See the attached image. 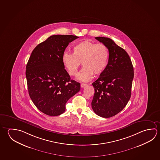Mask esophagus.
<instances>
[{
    "mask_svg": "<svg viewBox=\"0 0 160 160\" xmlns=\"http://www.w3.org/2000/svg\"><path fill=\"white\" fill-rule=\"evenodd\" d=\"M87 84H84V83H81V85H80V86H81V88H84V87H85V86H87Z\"/></svg>",
    "mask_w": 160,
    "mask_h": 160,
    "instance_id": "34e87169",
    "label": "esophagus"
}]
</instances>
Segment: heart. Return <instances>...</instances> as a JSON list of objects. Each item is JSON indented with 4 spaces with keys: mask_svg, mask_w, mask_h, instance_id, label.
<instances>
[{
    "mask_svg": "<svg viewBox=\"0 0 160 160\" xmlns=\"http://www.w3.org/2000/svg\"><path fill=\"white\" fill-rule=\"evenodd\" d=\"M73 51V53L65 51L62 56L63 64L70 75H76L81 62L84 67L77 76L80 81H89L94 74L103 73L109 56L108 48L105 44L85 40L74 45Z\"/></svg>",
    "mask_w": 160,
    "mask_h": 160,
    "instance_id": "heart-1",
    "label": "heart"
}]
</instances>
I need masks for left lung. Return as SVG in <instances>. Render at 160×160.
<instances>
[{
    "instance_id": "left-lung-1",
    "label": "left lung",
    "mask_w": 160,
    "mask_h": 160,
    "mask_svg": "<svg viewBox=\"0 0 160 160\" xmlns=\"http://www.w3.org/2000/svg\"><path fill=\"white\" fill-rule=\"evenodd\" d=\"M95 38L108 47L109 56L106 70L92 83L95 93L92 107L97 115L109 118L121 111L128 103L134 68L128 54L112 39L105 37Z\"/></svg>"
}]
</instances>
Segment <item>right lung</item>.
<instances>
[{"label": "right lung", "mask_w": 160, "mask_h": 160, "mask_svg": "<svg viewBox=\"0 0 160 160\" xmlns=\"http://www.w3.org/2000/svg\"><path fill=\"white\" fill-rule=\"evenodd\" d=\"M79 37L55 35L37 45L26 68L28 94L41 112L56 116L65 112L66 104L80 90V84L71 78L62 61L66 48Z\"/></svg>", "instance_id": "right-lung-1"}]
</instances>
